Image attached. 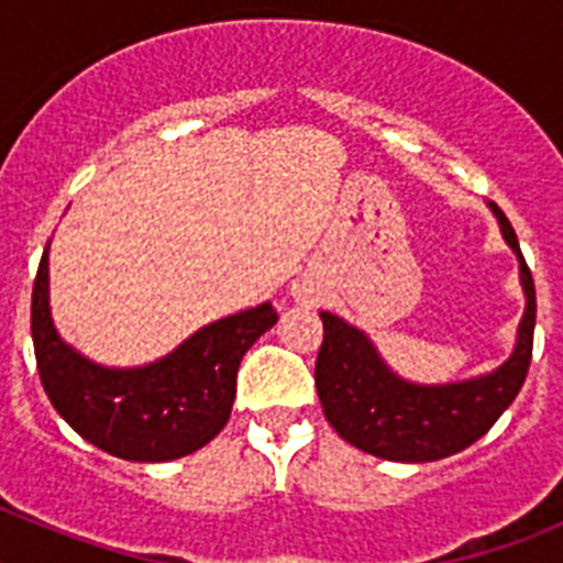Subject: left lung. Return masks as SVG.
Segmentation results:
<instances>
[{
    "mask_svg": "<svg viewBox=\"0 0 563 563\" xmlns=\"http://www.w3.org/2000/svg\"><path fill=\"white\" fill-rule=\"evenodd\" d=\"M507 245L519 253L527 310L510 361L494 375L449 386H415L391 375L372 343L332 312H321L324 341L316 361V389L332 429L355 449L391 462H434L474 445L516 400L533 361L536 285L514 225L496 202Z\"/></svg>",
    "mask_w": 563,
    "mask_h": 563,
    "instance_id": "8db88e82",
    "label": "left lung"
}]
</instances>
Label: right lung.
Here are the masks:
<instances>
[{"instance_id": "right-lung-1", "label": "right lung", "mask_w": 563, "mask_h": 563, "mask_svg": "<svg viewBox=\"0 0 563 563\" xmlns=\"http://www.w3.org/2000/svg\"><path fill=\"white\" fill-rule=\"evenodd\" d=\"M278 321L273 305L202 327L180 350L143 369H103L53 330L47 251L38 262L30 330L42 386L58 415L96 449L129 462L194 454L225 429L242 355Z\"/></svg>"}]
</instances>
